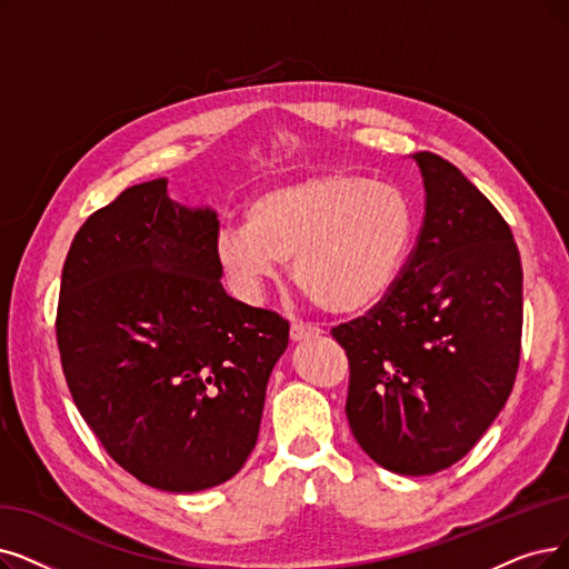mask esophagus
<instances>
[{
    "mask_svg": "<svg viewBox=\"0 0 569 569\" xmlns=\"http://www.w3.org/2000/svg\"><path fill=\"white\" fill-rule=\"evenodd\" d=\"M320 333V327L317 325H306V322H291V329H289V336L291 340H303V338H310V336H317Z\"/></svg>",
    "mask_w": 569,
    "mask_h": 569,
    "instance_id": "1",
    "label": "esophagus"
}]
</instances>
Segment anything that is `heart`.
<instances>
[{"mask_svg":"<svg viewBox=\"0 0 569 569\" xmlns=\"http://www.w3.org/2000/svg\"><path fill=\"white\" fill-rule=\"evenodd\" d=\"M418 212L390 181L329 170L259 191L247 221L217 233L214 259L244 301H259L287 261L329 312L352 315L390 297L411 259Z\"/></svg>","mask_w":569,"mask_h":569,"instance_id":"obj_1","label":"heart"}]
</instances>
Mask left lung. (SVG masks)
<instances>
[{"label":"left lung","instance_id":"1","mask_svg":"<svg viewBox=\"0 0 569 569\" xmlns=\"http://www.w3.org/2000/svg\"><path fill=\"white\" fill-rule=\"evenodd\" d=\"M418 242L390 297L331 336L350 361L346 416L380 467L462 460L502 411L520 359L522 268L509 223L446 158L413 153Z\"/></svg>","mask_w":569,"mask_h":569}]
</instances>
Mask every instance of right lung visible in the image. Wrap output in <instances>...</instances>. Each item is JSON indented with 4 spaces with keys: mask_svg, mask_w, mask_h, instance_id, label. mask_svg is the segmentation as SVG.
Segmentation results:
<instances>
[{
    "mask_svg": "<svg viewBox=\"0 0 569 569\" xmlns=\"http://www.w3.org/2000/svg\"><path fill=\"white\" fill-rule=\"evenodd\" d=\"M217 233L214 210L179 206L153 179L90 214L62 266L67 388L109 458L168 492L242 469L289 343L278 312L223 291Z\"/></svg>",
    "mask_w": 569,
    "mask_h": 569,
    "instance_id": "add662e5",
    "label": "right lung"
}]
</instances>
